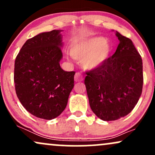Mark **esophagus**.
Returning <instances> with one entry per match:
<instances>
[{
	"mask_svg": "<svg viewBox=\"0 0 155 155\" xmlns=\"http://www.w3.org/2000/svg\"><path fill=\"white\" fill-rule=\"evenodd\" d=\"M83 79V76L81 73H76L75 76H74V80H75V81H76V82H77V81H81Z\"/></svg>",
	"mask_w": 155,
	"mask_h": 155,
	"instance_id": "1",
	"label": "esophagus"
}]
</instances>
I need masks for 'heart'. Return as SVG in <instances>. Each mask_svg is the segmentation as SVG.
<instances>
[{"label": "heart", "mask_w": 155, "mask_h": 155, "mask_svg": "<svg viewBox=\"0 0 155 155\" xmlns=\"http://www.w3.org/2000/svg\"><path fill=\"white\" fill-rule=\"evenodd\" d=\"M111 47L106 39L95 37L74 41L70 52L74 58L81 59L85 68L95 69L101 67L108 59Z\"/></svg>", "instance_id": "b5f03b06"}]
</instances>
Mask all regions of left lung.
I'll return each mask as SVG.
<instances>
[{"instance_id":"obj_1","label":"left lung","mask_w":155,"mask_h":155,"mask_svg":"<svg viewBox=\"0 0 155 155\" xmlns=\"http://www.w3.org/2000/svg\"><path fill=\"white\" fill-rule=\"evenodd\" d=\"M120 44L101 67L87 72L84 84L90 108L104 121L130 113L141 95L143 63L133 41L116 32Z\"/></svg>"}]
</instances>
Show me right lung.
I'll return each mask as SVG.
<instances>
[{"label": "right lung", "instance_id": "add662e5", "mask_svg": "<svg viewBox=\"0 0 155 155\" xmlns=\"http://www.w3.org/2000/svg\"><path fill=\"white\" fill-rule=\"evenodd\" d=\"M61 31L53 30L28 39L17 54L14 81L19 101L33 116L50 120L66 107L75 71L60 68Z\"/></svg>", "mask_w": 155, "mask_h": 155}]
</instances>
